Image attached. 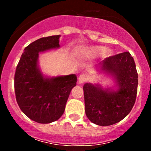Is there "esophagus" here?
Segmentation results:
<instances>
[{
    "instance_id": "34e87169",
    "label": "esophagus",
    "mask_w": 151,
    "mask_h": 151,
    "mask_svg": "<svg viewBox=\"0 0 151 151\" xmlns=\"http://www.w3.org/2000/svg\"><path fill=\"white\" fill-rule=\"evenodd\" d=\"M87 80V76L85 74H81L80 75L78 78V83L79 84H83V83H85Z\"/></svg>"
}]
</instances>
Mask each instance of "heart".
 I'll return each mask as SVG.
<instances>
[{
    "mask_svg": "<svg viewBox=\"0 0 151 151\" xmlns=\"http://www.w3.org/2000/svg\"><path fill=\"white\" fill-rule=\"evenodd\" d=\"M85 54L92 58H96L101 55L103 58H107L112 55V51L109 48H104L99 45L88 47L85 49Z\"/></svg>",
    "mask_w": 151,
    "mask_h": 151,
    "instance_id": "heart-1",
    "label": "heart"
}]
</instances>
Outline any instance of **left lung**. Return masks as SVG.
<instances>
[{"label":"left lung","mask_w":151,"mask_h":151,"mask_svg":"<svg viewBox=\"0 0 151 151\" xmlns=\"http://www.w3.org/2000/svg\"><path fill=\"white\" fill-rule=\"evenodd\" d=\"M96 70L110 75L116 88L85 83V114L95 124L110 126L127 116L134 104L138 85L136 65L130 53L125 52L104 59L96 66Z\"/></svg>","instance_id":"1"}]
</instances>
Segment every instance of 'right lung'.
Wrapping results in <instances>:
<instances>
[{
  "instance_id": "add662e5",
  "label": "right lung",
  "mask_w": 151,
  "mask_h": 151,
  "mask_svg": "<svg viewBox=\"0 0 151 151\" xmlns=\"http://www.w3.org/2000/svg\"><path fill=\"white\" fill-rule=\"evenodd\" d=\"M60 35L41 38L26 47L17 66L14 91L19 108L32 121L50 123L63 114L75 74L47 77L39 65V52L60 48Z\"/></svg>"
}]
</instances>
